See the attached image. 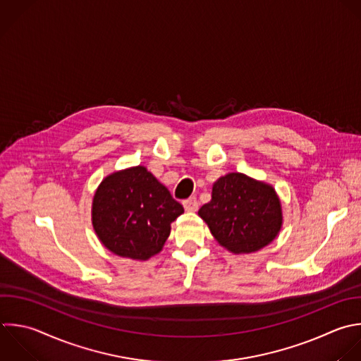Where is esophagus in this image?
<instances>
[{"label": "esophagus", "mask_w": 361, "mask_h": 361, "mask_svg": "<svg viewBox=\"0 0 361 361\" xmlns=\"http://www.w3.org/2000/svg\"><path fill=\"white\" fill-rule=\"evenodd\" d=\"M183 207L186 212H196L199 209V202L196 197H189L183 202Z\"/></svg>", "instance_id": "1"}]
</instances>
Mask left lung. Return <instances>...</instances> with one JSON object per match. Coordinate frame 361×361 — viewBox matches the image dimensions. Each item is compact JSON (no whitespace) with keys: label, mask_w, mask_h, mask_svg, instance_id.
Here are the masks:
<instances>
[{"label":"left lung","mask_w":361,"mask_h":361,"mask_svg":"<svg viewBox=\"0 0 361 361\" xmlns=\"http://www.w3.org/2000/svg\"><path fill=\"white\" fill-rule=\"evenodd\" d=\"M199 216L217 243L234 254H248L268 245L282 226V209L275 189L244 173L219 178L212 200Z\"/></svg>","instance_id":"8db88e82"}]
</instances>
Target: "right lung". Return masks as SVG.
I'll use <instances>...</instances> for the list:
<instances>
[{"instance_id":"obj_1","label":"right lung","mask_w":361,"mask_h":361,"mask_svg":"<svg viewBox=\"0 0 361 361\" xmlns=\"http://www.w3.org/2000/svg\"><path fill=\"white\" fill-rule=\"evenodd\" d=\"M182 213L183 206L140 165L103 179L93 197L92 221L111 252L145 261L162 250L171 223Z\"/></svg>"}]
</instances>
